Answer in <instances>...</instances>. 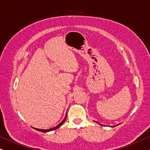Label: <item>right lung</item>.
<instances>
[{
	"mask_svg": "<svg viewBox=\"0 0 150 150\" xmlns=\"http://www.w3.org/2000/svg\"><path fill=\"white\" fill-rule=\"evenodd\" d=\"M65 119H66V116H65V118H64V120H63V121H62L61 123H60L59 125H57V126H56V127H55V128H51V129H49V130H42V129H38V128H34V129H35V130H39V131H40V132H46L51 131V130H56V129H58V128H59L60 126H61V125H63V123H64V122H65Z\"/></svg>",
	"mask_w": 150,
	"mask_h": 150,
	"instance_id": "right-lung-1",
	"label": "right lung"
}]
</instances>
